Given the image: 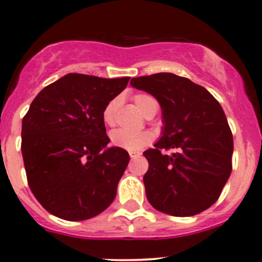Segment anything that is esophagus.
Here are the masks:
<instances>
[{
	"label": "esophagus",
	"instance_id": "1",
	"mask_svg": "<svg viewBox=\"0 0 262 262\" xmlns=\"http://www.w3.org/2000/svg\"><path fill=\"white\" fill-rule=\"evenodd\" d=\"M129 156H130L132 160H134V158L141 157V152H130V153H129Z\"/></svg>",
	"mask_w": 262,
	"mask_h": 262
}]
</instances>
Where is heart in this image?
<instances>
[{"label":"heart","mask_w":262,"mask_h":262,"mask_svg":"<svg viewBox=\"0 0 262 262\" xmlns=\"http://www.w3.org/2000/svg\"><path fill=\"white\" fill-rule=\"evenodd\" d=\"M136 106L144 115L149 114L152 110L157 109V101L153 96L148 94H137L133 96ZM119 107V99L110 100L102 110V121L106 125L113 126L115 124L116 110ZM153 141V134L150 132H129L124 129H116L110 133V142L116 148H121L128 152H138L142 150Z\"/></svg>","instance_id":"1"}]
</instances>
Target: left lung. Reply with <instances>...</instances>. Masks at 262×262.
I'll return each mask as SVG.
<instances>
[{
  "label": "left lung",
  "mask_w": 262,
  "mask_h": 262,
  "mask_svg": "<svg viewBox=\"0 0 262 262\" xmlns=\"http://www.w3.org/2000/svg\"><path fill=\"white\" fill-rule=\"evenodd\" d=\"M130 84L158 100L165 124L155 148L143 152L148 202L175 216L204 212L232 171L233 137L223 109L208 90L173 73L132 78ZM168 149L177 152L168 156Z\"/></svg>",
  "instance_id": "1"
}]
</instances>
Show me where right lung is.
<instances>
[{"instance_id": "1", "label": "right lung", "mask_w": 262, "mask_h": 262, "mask_svg": "<svg viewBox=\"0 0 262 262\" xmlns=\"http://www.w3.org/2000/svg\"><path fill=\"white\" fill-rule=\"evenodd\" d=\"M130 77L70 73L44 87L23 118L21 152L30 190L46 210L66 221L104 212L129 163L112 147L102 110Z\"/></svg>"}]
</instances>
